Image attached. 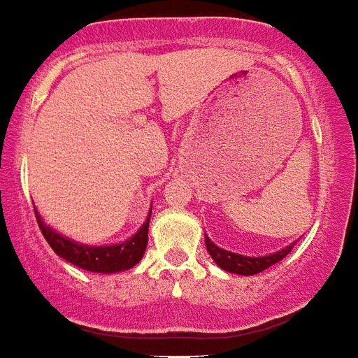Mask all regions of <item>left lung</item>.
<instances>
[{
	"mask_svg": "<svg viewBox=\"0 0 358 358\" xmlns=\"http://www.w3.org/2000/svg\"><path fill=\"white\" fill-rule=\"evenodd\" d=\"M205 245L208 254L212 256L215 264L220 265L223 271L232 274H241V276H252V274H258L265 268H268L271 265L278 264L280 259H283L292 250V247L296 245V241L289 243L285 249L276 250L273 254H267V256H245V254L230 252V250L221 249L212 241L208 236L205 234Z\"/></svg>",
	"mask_w": 358,
	"mask_h": 358,
	"instance_id": "1",
	"label": "left lung"
}]
</instances>
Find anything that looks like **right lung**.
Wrapping results in <instances>:
<instances>
[{"mask_svg": "<svg viewBox=\"0 0 358 358\" xmlns=\"http://www.w3.org/2000/svg\"><path fill=\"white\" fill-rule=\"evenodd\" d=\"M34 214H36V221L41 234L47 239V243L51 245V249L60 258L66 259V262L84 268V271H90V273L113 274L128 271V268L135 267L143 259L144 250H146L148 227H150L152 208L148 212V217L143 223V227L131 238L113 245L80 243V241H75V239L60 234L51 225H47L36 208H34Z\"/></svg>", "mask_w": 358, "mask_h": 358, "instance_id": "1", "label": "right lung"}]
</instances>
